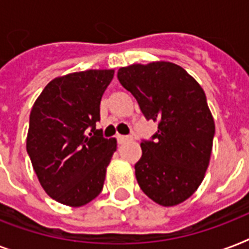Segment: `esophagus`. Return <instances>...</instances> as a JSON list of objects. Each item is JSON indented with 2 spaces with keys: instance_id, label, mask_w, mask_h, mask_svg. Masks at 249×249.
<instances>
[{
  "instance_id": "obj_1",
  "label": "esophagus",
  "mask_w": 249,
  "mask_h": 249,
  "mask_svg": "<svg viewBox=\"0 0 249 249\" xmlns=\"http://www.w3.org/2000/svg\"><path fill=\"white\" fill-rule=\"evenodd\" d=\"M129 141H132V137L117 136V142H119V144H123V143H125V142H129Z\"/></svg>"
}]
</instances>
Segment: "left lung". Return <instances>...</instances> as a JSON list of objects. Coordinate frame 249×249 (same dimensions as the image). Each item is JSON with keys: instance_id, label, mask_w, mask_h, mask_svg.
<instances>
[{"instance_id": "1", "label": "left lung", "mask_w": 249, "mask_h": 249, "mask_svg": "<svg viewBox=\"0 0 249 249\" xmlns=\"http://www.w3.org/2000/svg\"><path fill=\"white\" fill-rule=\"evenodd\" d=\"M117 79L134 95L144 117L158 123L152 141L141 143L137 182L158 204H179L200 186L212 154L214 120L204 90L170 62L121 67Z\"/></svg>"}]
</instances>
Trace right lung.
I'll return each instance as SVG.
<instances>
[{"instance_id":"obj_1","label":"right lung","mask_w":249,"mask_h":249,"mask_svg":"<svg viewBox=\"0 0 249 249\" xmlns=\"http://www.w3.org/2000/svg\"><path fill=\"white\" fill-rule=\"evenodd\" d=\"M113 70H88L52 80L29 115L27 152L42 189L70 207L101 194L117 143L95 129Z\"/></svg>"}]
</instances>
